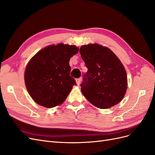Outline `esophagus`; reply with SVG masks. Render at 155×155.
<instances>
[{
	"label": "esophagus",
	"instance_id": "obj_1",
	"mask_svg": "<svg viewBox=\"0 0 155 155\" xmlns=\"http://www.w3.org/2000/svg\"><path fill=\"white\" fill-rule=\"evenodd\" d=\"M81 78H77V79H76V81L77 83V85H79V84H80V82H81Z\"/></svg>",
	"mask_w": 155,
	"mask_h": 155
}]
</instances>
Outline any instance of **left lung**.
Instances as JSON below:
<instances>
[{
	"label": "left lung",
	"mask_w": 155,
	"mask_h": 155,
	"mask_svg": "<svg viewBox=\"0 0 155 155\" xmlns=\"http://www.w3.org/2000/svg\"><path fill=\"white\" fill-rule=\"evenodd\" d=\"M79 51L88 68L80 85L84 96L100 109L118 104L127 88V76L120 59L110 49L96 43L83 45Z\"/></svg>",
	"instance_id": "left-lung-1"
}]
</instances>
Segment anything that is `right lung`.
<instances>
[{
	"label": "right lung",
	"mask_w": 155,
	"mask_h": 155,
	"mask_svg": "<svg viewBox=\"0 0 155 155\" xmlns=\"http://www.w3.org/2000/svg\"><path fill=\"white\" fill-rule=\"evenodd\" d=\"M78 51L75 45H50L30 59L25 70V81L28 92L37 104L52 108L66 100L76 85L70 76L69 61Z\"/></svg>",
	"instance_id": "1"
}]
</instances>
